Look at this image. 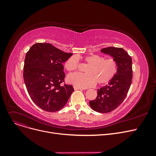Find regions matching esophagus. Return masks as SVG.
<instances>
[{"instance_id": "34e87169", "label": "esophagus", "mask_w": 156, "mask_h": 156, "mask_svg": "<svg viewBox=\"0 0 156 156\" xmlns=\"http://www.w3.org/2000/svg\"><path fill=\"white\" fill-rule=\"evenodd\" d=\"M73 88H74V89L75 90H83V88H80V87H76V86H73Z\"/></svg>"}]
</instances>
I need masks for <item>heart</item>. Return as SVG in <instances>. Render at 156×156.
I'll return each mask as SVG.
<instances>
[{"label": "heart", "instance_id": "b5f03b06", "mask_svg": "<svg viewBox=\"0 0 156 156\" xmlns=\"http://www.w3.org/2000/svg\"><path fill=\"white\" fill-rule=\"evenodd\" d=\"M84 61L88 66L85 69L86 74L74 73L67 77L69 83L81 88L94 85L97 82L102 85L107 83L116 75L118 71L116 61L112 58L92 54L84 57ZM79 61L75 55L71 57L65 62L64 67L68 71H75L78 68Z\"/></svg>", "mask_w": 156, "mask_h": 156}]
</instances>
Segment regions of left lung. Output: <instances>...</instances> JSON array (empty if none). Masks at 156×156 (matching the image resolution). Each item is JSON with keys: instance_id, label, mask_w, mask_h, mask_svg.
I'll return each instance as SVG.
<instances>
[{"instance_id": "1", "label": "left lung", "mask_w": 156, "mask_h": 156, "mask_svg": "<svg viewBox=\"0 0 156 156\" xmlns=\"http://www.w3.org/2000/svg\"><path fill=\"white\" fill-rule=\"evenodd\" d=\"M101 51L113 57L117 62L118 71L108 85L97 90L96 99L89 104L96 112L108 113L116 109L128 94L133 76L132 60L122 48L109 47Z\"/></svg>"}]
</instances>
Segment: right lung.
I'll list each match as a JSON object with an SVG mask.
<instances>
[{"mask_svg": "<svg viewBox=\"0 0 156 156\" xmlns=\"http://www.w3.org/2000/svg\"><path fill=\"white\" fill-rule=\"evenodd\" d=\"M72 55L48 43H37L27 52L23 78L31 100L40 108L55 112L67 103L74 88L62 85L66 76L62 63Z\"/></svg>", "mask_w": 156, "mask_h": 156, "instance_id": "1", "label": "right lung"}]
</instances>
